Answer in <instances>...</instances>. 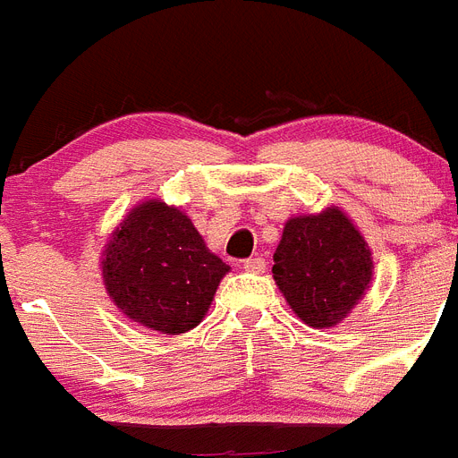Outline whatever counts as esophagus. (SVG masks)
Segmentation results:
<instances>
[{"label":"esophagus","mask_w":458,"mask_h":458,"mask_svg":"<svg viewBox=\"0 0 458 458\" xmlns=\"http://www.w3.org/2000/svg\"><path fill=\"white\" fill-rule=\"evenodd\" d=\"M243 269L246 272H265V258H259V255H255V258H248L246 262H243Z\"/></svg>","instance_id":"esophagus-1"}]
</instances>
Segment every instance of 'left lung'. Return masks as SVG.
<instances>
[{
  "label": "left lung",
  "instance_id": "8db88e82",
  "mask_svg": "<svg viewBox=\"0 0 458 458\" xmlns=\"http://www.w3.org/2000/svg\"><path fill=\"white\" fill-rule=\"evenodd\" d=\"M272 274L300 319L312 328H328L364 298L374 259L352 219L338 208H327L319 215L288 219Z\"/></svg>",
  "mask_w": 458,
  "mask_h": 458
}]
</instances>
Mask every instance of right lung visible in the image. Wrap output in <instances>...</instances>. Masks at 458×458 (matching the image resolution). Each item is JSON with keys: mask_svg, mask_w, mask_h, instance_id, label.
<instances>
[{"mask_svg": "<svg viewBox=\"0 0 458 458\" xmlns=\"http://www.w3.org/2000/svg\"><path fill=\"white\" fill-rule=\"evenodd\" d=\"M101 272L123 314L179 335L203 321L229 265L208 250L184 212L151 199L131 208L113 232Z\"/></svg>", "mask_w": 458, "mask_h": 458, "instance_id": "add662e5", "label": "right lung"}]
</instances>
